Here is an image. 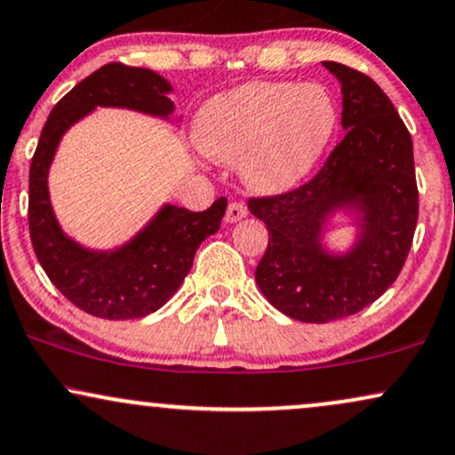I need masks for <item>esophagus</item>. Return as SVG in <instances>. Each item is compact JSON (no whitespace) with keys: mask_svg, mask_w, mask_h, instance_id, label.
<instances>
[{"mask_svg":"<svg viewBox=\"0 0 455 455\" xmlns=\"http://www.w3.org/2000/svg\"><path fill=\"white\" fill-rule=\"evenodd\" d=\"M245 216H248V207H245L243 204H237V201H233V204H228V207H227L224 220H227V222H239V220H243Z\"/></svg>","mask_w":455,"mask_h":455,"instance_id":"esophagus-1","label":"esophagus"}]
</instances>
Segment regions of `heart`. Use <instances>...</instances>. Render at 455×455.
Wrapping results in <instances>:
<instances>
[{
	"label": "heart",
	"mask_w": 455,
	"mask_h": 455,
	"mask_svg": "<svg viewBox=\"0 0 455 455\" xmlns=\"http://www.w3.org/2000/svg\"><path fill=\"white\" fill-rule=\"evenodd\" d=\"M337 123V103L322 84L250 82L201 108L195 140L207 156L242 161L251 190L275 195L314 172Z\"/></svg>",
	"instance_id": "b5f03b06"
}]
</instances>
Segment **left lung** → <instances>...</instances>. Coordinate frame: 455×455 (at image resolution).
Wrapping results in <instances>:
<instances>
[{
  "mask_svg": "<svg viewBox=\"0 0 455 455\" xmlns=\"http://www.w3.org/2000/svg\"><path fill=\"white\" fill-rule=\"evenodd\" d=\"M341 82V140L314 180L290 193L250 199L269 245L256 283L275 309L309 324L358 314L396 282L418 224L413 141L375 80L324 61ZM339 209L355 213L356 242L343 255L323 244Z\"/></svg>",
  "mask_w": 455,
  "mask_h": 455,
  "instance_id": "8db88e82",
  "label": "left lung"
}]
</instances>
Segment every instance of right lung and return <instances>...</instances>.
Here are the masks:
<instances>
[{
    "label": "right lung",
    "instance_id": "1",
    "mask_svg": "<svg viewBox=\"0 0 455 455\" xmlns=\"http://www.w3.org/2000/svg\"><path fill=\"white\" fill-rule=\"evenodd\" d=\"M172 84L146 68L108 63L76 84L44 124L29 169V235L48 280L76 307L106 320H133L161 309L193 267L195 251L220 228L227 199L205 212L165 204L127 243L89 250L59 227L48 195V172L59 141L97 106L127 108L169 118Z\"/></svg>",
    "mask_w": 455,
    "mask_h": 455
}]
</instances>
